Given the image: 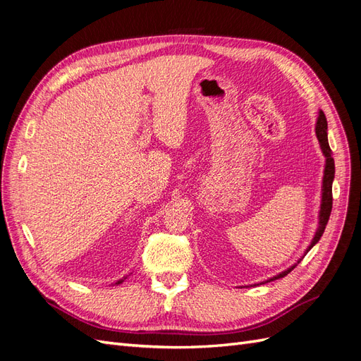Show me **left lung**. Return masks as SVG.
<instances>
[{
  "instance_id": "obj_1",
  "label": "left lung",
  "mask_w": 361,
  "mask_h": 361,
  "mask_svg": "<svg viewBox=\"0 0 361 361\" xmlns=\"http://www.w3.org/2000/svg\"><path fill=\"white\" fill-rule=\"evenodd\" d=\"M326 128H329V125H326V118H325V114L322 110H319V116H318V120H316V137H318V141H319V146L322 149V154L325 157V169H324V178H322V199H321V209H319V223H318V228H316V233L312 239L310 245L307 247V250H305L304 255H307L309 251L312 250V247L314 244H318V241L321 239L324 231H325V226L326 223H329V218H330V214H331V207H333V180H334V159L331 157V149H330V145H329V135H326ZM301 262V259L297 262V264H293L290 268H288L286 271L280 272V274L274 276L268 279L265 283L268 281H272V280H277V279H281L288 276L289 272L297 267ZM259 285V283H257ZM255 285V286H257ZM260 285H264V283H260Z\"/></svg>"
}]
</instances>
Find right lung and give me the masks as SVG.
<instances>
[{
    "label": "right lung",
    "instance_id": "obj_1",
    "mask_svg": "<svg viewBox=\"0 0 361 361\" xmlns=\"http://www.w3.org/2000/svg\"><path fill=\"white\" fill-rule=\"evenodd\" d=\"M126 277H128V276H126ZM126 277H123V279H120V280H117V281H116V285H120V283H122V281H125V280H126Z\"/></svg>",
    "mask_w": 361,
    "mask_h": 361
}]
</instances>
